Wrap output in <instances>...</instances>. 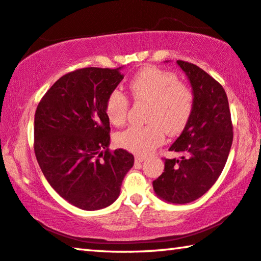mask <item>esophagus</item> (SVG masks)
Returning a JSON list of instances; mask_svg holds the SVG:
<instances>
[{"label": "esophagus", "mask_w": 261, "mask_h": 261, "mask_svg": "<svg viewBox=\"0 0 261 261\" xmlns=\"http://www.w3.org/2000/svg\"><path fill=\"white\" fill-rule=\"evenodd\" d=\"M145 159H146V157L142 156V155H136L135 156V160H136V162H137V163H142L143 161H145Z\"/></svg>", "instance_id": "1"}]
</instances>
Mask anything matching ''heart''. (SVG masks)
<instances>
[{"instance_id":"b5f03b06","label":"heart","mask_w":261,"mask_h":261,"mask_svg":"<svg viewBox=\"0 0 261 261\" xmlns=\"http://www.w3.org/2000/svg\"><path fill=\"white\" fill-rule=\"evenodd\" d=\"M136 100L150 102L148 125H132L117 136V143L139 155L151 152L168 135L179 134L189 122L194 109V94L186 84L178 83L170 71L146 67L130 82ZM129 100L118 90L112 91L106 101V115L115 125L125 122Z\"/></svg>"}]
</instances>
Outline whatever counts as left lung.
I'll return each instance as SVG.
<instances>
[{
    "instance_id": "obj_1",
    "label": "left lung",
    "mask_w": 261,
    "mask_h": 261,
    "mask_svg": "<svg viewBox=\"0 0 261 261\" xmlns=\"http://www.w3.org/2000/svg\"><path fill=\"white\" fill-rule=\"evenodd\" d=\"M176 64L192 86L194 109L169 148L182 156L164 160V172L152 186L161 200L185 204L200 199L221 175L232 146L233 126L223 87L196 65L182 60Z\"/></svg>"
}]
</instances>
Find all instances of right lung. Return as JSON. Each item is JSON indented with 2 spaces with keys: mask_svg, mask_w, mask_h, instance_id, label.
<instances>
[{
  "mask_svg": "<svg viewBox=\"0 0 261 261\" xmlns=\"http://www.w3.org/2000/svg\"><path fill=\"white\" fill-rule=\"evenodd\" d=\"M122 68L87 67L65 74L36 108L34 150L39 166L59 195L84 211L115 202L134 167V155L126 150L109 151L106 101L124 78Z\"/></svg>",
  "mask_w": 261,
  "mask_h": 261,
  "instance_id": "right-lung-1",
  "label": "right lung"
}]
</instances>
